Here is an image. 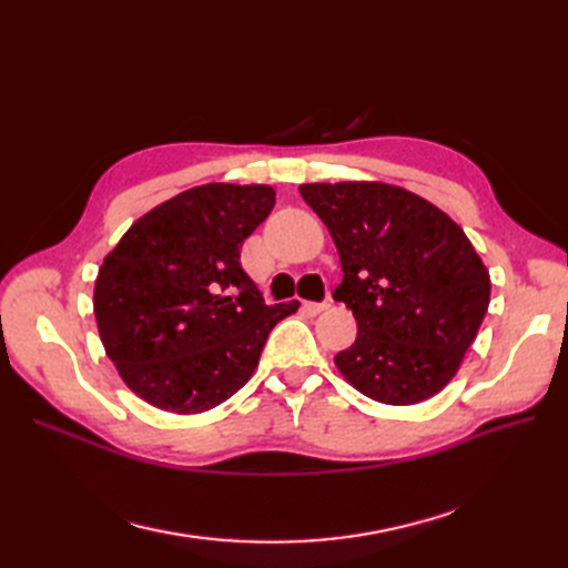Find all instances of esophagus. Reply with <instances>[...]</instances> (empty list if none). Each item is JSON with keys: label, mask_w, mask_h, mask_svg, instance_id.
Returning <instances> with one entry per match:
<instances>
[{"label": "esophagus", "mask_w": 568, "mask_h": 568, "mask_svg": "<svg viewBox=\"0 0 568 568\" xmlns=\"http://www.w3.org/2000/svg\"><path fill=\"white\" fill-rule=\"evenodd\" d=\"M326 307H329V301H324V303H313V301H305L303 303V311L307 313V315H320V313H324Z\"/></svg>", "instance_id": "1"}]
</instances>
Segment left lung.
I'll list each match as a JSON object with an SVG mask.
<instances>
[{"label": "left lung", "instance_id": "obj_1", "mask_svg": "<svg viewBox=\"0 0 568 568\" xmlns=\"http://www.w3.org/2000/svg\"><path fill=\"white\" fill-rule=\"evenodd\" d=\"M338 248L334 298L357 338L334 363L386 405L434 398L457 374L490 303V274L457 222L386 182L301 184Z\"/></svg>", "mask_w": 568, "mask_h": 568}]
</instances>
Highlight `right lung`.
Returning <instances> with one entry per match:
<instances>
[{"instance_id": "1", "label": "right lung", "mask_w": 568, "mask_h": 568, "mask_svg": "<svg viewBox=\"0 0 568 568\" xmlns=\"http://www.w3.org/2000/svg\"><path fill=\"white\" fill-rule=\"evenodd\" d=\"M274 209L267 184H201L123 234L94 282L106 355L149 405L199 415L242 388L272 326L298 301L265 305L242 244Z\"/></svg>"}]
</instances>
